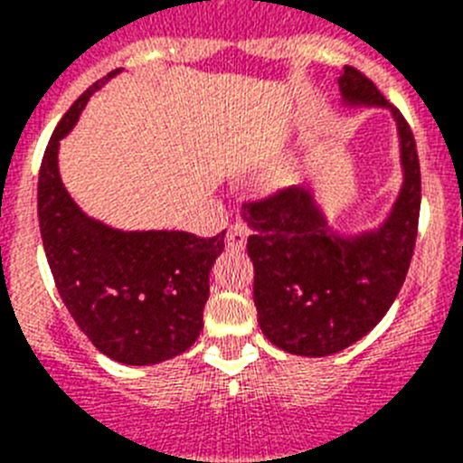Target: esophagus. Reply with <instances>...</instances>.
<instances>
[{"mask_svg":"<svg viewBox=\"0 0 463 463\" xmlns=\"http://www.w3.org/2000/svg\"><path fill=\"white\" fill-rule=\"evenodd\" d=\"M245 241H248V232L241 224H234L227 232V248H232V250H243Z\"/></svg>","mask_w":463,"mask_h":463,"instance_id":"34e87169","label":"esophagus"}]
</instances>
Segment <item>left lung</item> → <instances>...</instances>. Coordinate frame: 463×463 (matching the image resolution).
I'll return each instance as SVG.
<instances>
[{
	"instance_id": "1",
	"label": "left lung",
	"mask_w": 463,
	"mask_h": 463,
	"mask_svg": "<svg viewBox=\"0 0 463 463\" xmlns=\"http://www.w3.org/2000/svg\"><path fill=\"white\" fill-rule=\"evenodd\" d=\"M338 88L345 109H387L394 118L403 181L387 218L343 234L310 185L243 206L257 322L273 345L301 357L341 353L383 320L406 280L422 202L415 138L403 116L354 67H343Z\"/></svg>"
}]
</instances>
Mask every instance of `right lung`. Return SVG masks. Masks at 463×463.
Instances as JSON below:
<instances>
[{
    "label": "right lung",
    "instance_id": "right-lung-1",
    "mask_svg": "<svg viewBox=\"0 0 463 463\" xmlns=\"http://www.w3.org/2000/svg\"><path fill=\"white\" fill-rule=\"evenodd\" d=\"M110 71L85 90L48 141L39 171V229L64 306L92 345L127 366H153L185 353L203 326L208 273L224 250V232H125L90 218L73 202L57 166L60 141L73 129Z\"/></svg>",
    "mask_w": 463,
    "mask_h": 463
}]
</instances>
